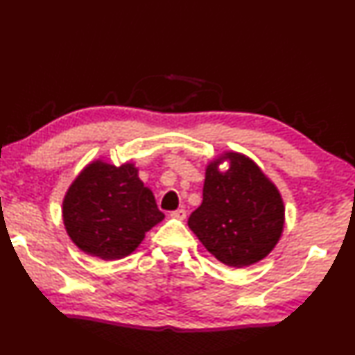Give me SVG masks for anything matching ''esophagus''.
Instances as JSON below:
<instances>
[{
	"label": "esophagus",
	"mask_w": 355,
	"mask_h": 355,
	"mask_svg": "<svg viewBox=\"0 0 355 355\" xmlns=\"http://www.w3.org/2000/svg\"><path fill=\"white\" fill-rule=\"evenodd\" d=\"M170 217L175 218V220H185V218H187V211H185V209L173 211V212L170 214Z\"/></svg>",
	"instance_id": "1"
}]
</instances>
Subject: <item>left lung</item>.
I'll use <instances>...</instances> for the list:
<instances>
[{"label":"left lung","instance_id":"left-lung-1","mask_svg":"<svg viewBox=\"0 0 355 355\" xmlns=\"http://www.w3.org/2000/svg\"><path fill=\"white\" fill-rule=\"evenodd\" d=\"M230 162L221 172L219 164ZM188 226L207 252L227 266L262 261L284 227L282 194L257 164L239 152H224L206 166L203 202Z\"/></svg>","mask_w":355,"mask_h":355}]
</instances>
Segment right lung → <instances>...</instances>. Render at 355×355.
<instances>
[{
	"instance_id": "right-lung-1",
	"label": "right lung",
	"mask_w": 355,
	"mask_h": 355,
	"mask_svg": "<svg viewBox=\"0 0 355 355\" xmlns=\"http://www.w3.org/2000/svg\"><path fill=\"white\" fill-rule=\"evenodd\" d=\"M164 220L150 188L132 162L120 167L92 161L63 198V223L72 243L85 254L117 261L135 252L146 232Z\"/></svg>"
}]
</instances>
